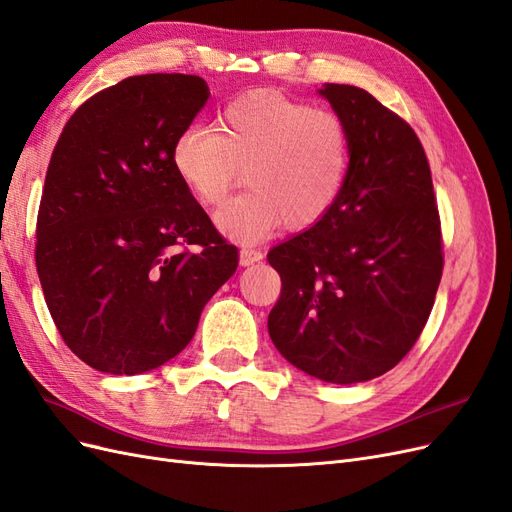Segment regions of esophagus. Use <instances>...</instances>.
I'll use <instances>...</instances> for the list:
<instances>
[{
  "instance_id": "34e87169",
  "label": "esophagus",
  "mask_w": 512,
  "mask_h": 512,
  "mask_svg": "<svg viewBox=\"0 0 512 512\" xmlns=\"http://www.w3.org/2000/svg\"><path fill=\"white\" fill-rule=\"evenodd\" d=\"M265 258V254H262V250H258V247H252V245H245L241 247V254H239V262L243 267H250L254 265V262Z\"/></svg>"
}]
</instances>
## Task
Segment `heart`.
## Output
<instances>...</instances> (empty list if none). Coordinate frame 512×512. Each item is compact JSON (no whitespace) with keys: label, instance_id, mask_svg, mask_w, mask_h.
Instances as JSON below:
<instances>
[{"label":"heart","instance_id":"b5f03b06","mask_svg":"<svg viewBox=\"0 0 512 512\" xmlns=\"http://www.w3.org/2000/svg\"><path fill=\"white\" fill-rule=\"evenodd\" d=\"M170 160L205 207H220L245 170L252 190L218 213V226L232 239L258 241L282 222L305 230L327 218L348 177L350 136L331 108L258 89L226 104L220 128H183Z\"/></svg>","mask_w":512,"mask_h":512}]
</instances>
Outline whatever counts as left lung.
<instances>
[{
  "label": "left lung",
  "instance_id": "obj_1",
  "mask_svg": "<svg viewBox=\"0 0 512 512\" xmlns=\"http://www.w3.org/2000/svg\"><path fill=\"white\" fill-rule=\"evenodd\" d=\"M318 91L348 128V177L327 218L267 254L282 277L269 335L305 374L354 384L393 369L425 329L444 267L440 213L408 121L361 87Z\"/></svg>",
  "mask_w": 512,
  "mask_h": 512
}]
</instances>
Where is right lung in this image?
Here are the masks:
<instances>
[{
    "mask_svg": "<svg viewBox=\"0 0 512 512\" xmlns=\"http://www.w3.org/2000/svg\"><path fill=\"white\" fill-rule=\"evenodd\" d=\"M209 100L194 74H141L76 108L46 168L36 267L66 346L104 374L156 369L192 342L239 250L175 173Z\"/></svg>",
    "mask_w": 512,
    "mask_h": 512,
    "instance_id": "1",
    "label": "right lung"
}]
</instances>
